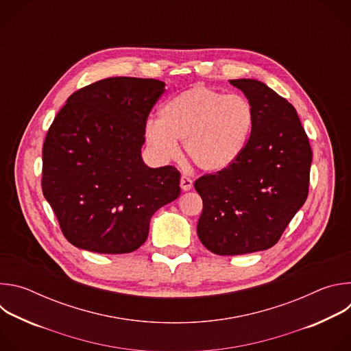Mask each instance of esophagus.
Instances as JSON below:
<instances>
[{
  "label": "esophagus",
  "mask_w": 351,
  "mask_h": 351,
  "mask_svg": "<svg viewBox=\"0 0 351 351\" xmlns=\"http://www.w3.org/2000/svg\"><path fill=\"white\" fill-rule=\"evenodd\" d=\"M180 187H182L183 191L191 190V187H193V180H191L189 176L183 175V176L180 178Z\"/></svg>",
  "instance_id": "1"
}]
</instances>
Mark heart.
Listing matches in <instances>:
<instances>
[{
    "instance_id": "b5f03b06",
    "label": "heart",
    "mask_w": 351,
    "mask_h": 351,
    "mask_svg": "<svg viewBox=\"0 0 351 351\" xmlns=\"http://www.w3.org/2000/svg\"><path fill=\"white\" fill-rule=\"evenodd\" d=\"M254 119V108L245 97L195 84L167 99L158 122L145 123L144 138L164 161L178 157V143L183 141L184 153L195 167L218 173L243 156Z\"/></svg>"
}]
</instances>
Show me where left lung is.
I'll list each match as a JSON object with an SVG mask.
<instances>
[{
  "mask_svg": "<svg viewBox=\"0 0 351 351\" xmlns=\"http://www.w3.org/2000/svg\"><path fill=\"white\" fill-rule=\"evenodd\" d=\"M256 114L243 156L194 187L203 198L197 234L210 252H263L280 239L308 195L313 152L294 107L256 79L229 80Z\"/></svg>",
  "mask_w": 351,
  "mask_h": 351,
  "instance_id": "1",
  "label": "left lung"
}]
</instances>
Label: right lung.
<instances>
[{
    "label": "right lung",
    "mask_w": 351,
    "mask_h": 351,
    "mask_svg": "<svg viewBox=\"0 0 351 351\" xmlns=\"http://www.w3.org/2000/svg\"><path fill=\"white\" fill-rule=\"evenodd\" d=\"M165 83L110 77L73 93L43 145V194L64 236L99 254H125L147 239L152 217L180 194L173 167L141 157L147 117Z\"/></svg>",
    "instance_id": "right-lung-1"
}]
</instances>
